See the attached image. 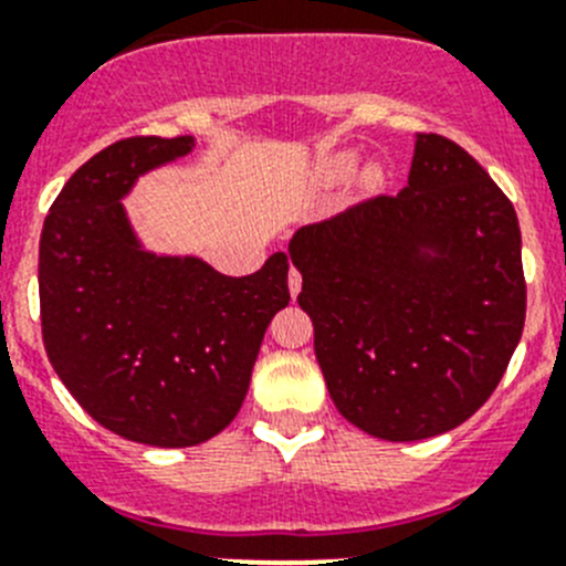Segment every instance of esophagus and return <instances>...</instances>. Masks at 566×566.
Segmentation results:
<instances>
[{
  "label": "esophagus",
  "instance_id": "esophagus-1",
  "mask_svg": "<svg viewBox=\"0 0 566 566\" xmlns=\"http://www.w3.org/2000/svg\"><path fill=\"white\" fill-rule=\"evenodd\" d=\"M287 284H290V295H298L301 293V273L295 271V268H290V276H287Z\"/></svg>",
  "mask_w": 566,
  "mask_h": 566
}]
</instances>
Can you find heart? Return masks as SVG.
<instances>
[{
  "label": "heart",
  "instance_id": "heart-1",
  "mask_svg": "<svg viewBox=\"0 0 566 566\" xmlns=\"http://www.w3.org/2000/svg\"><path fill=\"white\" fill-rule=\"evenodd\" d=\"M335 167H337V170H346V167H348V158H340V161H337Z\"/></svg>",
  "mask_w": 566,
  "mask_h": 566
}]
</instances>
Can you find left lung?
Instances as JSON below:
<instances>
[{"label": "left lung", "instance_id": "left-lung-1", "mask_svg": "<svg viewBox=\"0 0 566 566\" xmlns=\"http://www.w3.org/2000/svg\"><path fill=\"white\" fill-rule=\"evenodd\" d=\"M290 259L332 402L382 441L463 424L494 394L522 337L520 220L447 136L419 134L402 192L304 226Z\"/></svg>", "mask_w": 566, "mask_h": 566}]
</instances>
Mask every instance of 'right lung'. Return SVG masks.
<instances>
[{
  "label": "right lung",
  "instance_id": "right-lung-1",
  "mask_svg": "<svg viewBox=\"0 0 566 566\" xmlns=\"http://www.w3.org/2000/svg\"><path fill=\"white\" fill-rule=\"evenodd\" d=\"M192 145V136L114 142L63 184L41 231L52 368L105 430L150 447H195L234 421L268 324L290 301L282 251L234 279L139 248L119 200Z\"/></svg>",
  "mask_w": 566,
  "mask_h": 566
}]
</instances>
